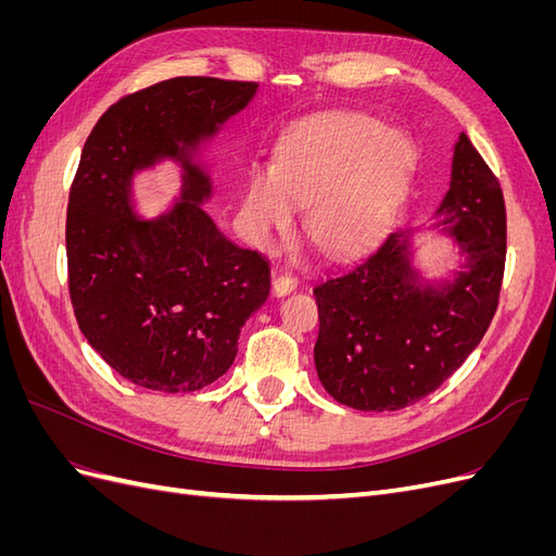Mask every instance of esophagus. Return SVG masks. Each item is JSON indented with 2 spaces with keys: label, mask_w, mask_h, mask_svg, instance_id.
Here are the masks:
<instances>
[{
  "label": "esophagus",
  "mask_w": 556,
  "mask_h": 556,
  "mask_svg": "<svg viewBox=\"0 0 556 556\" xmlns=\"http://www.w3.org/2000/svg\"><path fill=\"white\" fill-rule=\"evenodd\" d=\"M296 288V278L292 274H278L274 278V294L282 296V294H290Z\"/></svg>",
  "instance_id": "esophagus-1"
}]
</instances>
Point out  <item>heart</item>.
Masks as SVG:
<instances>
[{"label":"heart","mask_w":556,"mask_h":556,"mask_svg":"<svg viewBox=\"0 0 556 556\" xmlns=\"http://www.w3.org/2000/svg\"><path fill=\"white\" fill-rule=\"evenodd\" d=\"M410 146L366 115H329L292 134L276 166L248 176L243 223L257 243L294 223L313 200L306 227L329 252L366 245L384 227L406 185Z\"/></svg>","instance_id":"obj_1"}]
</instances>
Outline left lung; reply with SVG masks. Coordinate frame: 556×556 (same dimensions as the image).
<instances>
[{"label": "left lung", "instance_id": "8db88e82", "mask_svg": "<svg viewBox=\"0 0 556 556\" xmlns=\"http://www.w3.org/2000/svg\"><path fill=\"white\" fill-rule=\"evenodd\" d=\"M466 255L452 282L422 285L396 229L345 271L315 285V368L355 410H401L425 399L476 350L498 306L506 268V204L494 172L459 134L452 180L435 211Z\"/></svg>", "mask_w": 556, "mask_h": 556}]
</instances>
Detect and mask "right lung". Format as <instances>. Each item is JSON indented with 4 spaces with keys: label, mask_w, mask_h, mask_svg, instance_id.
Listing matches in <instances>:
<instances>
[{
    "label": "right lung",
    "mask_w": 556,
    "mask_h": 556,
    "mask_svg": "<svg viewBox=\"0 0 556 556\" xmlns=\"http://www.w3.org/2000/svg\"><path fill=\"white\" fill-rule=\"evenodd\" d=\"M255 92L252 80H162L117 99L83 146L66 206L74 315L102 359L146 390L194 392L220 378L271 288L260 252L233 245L201 211L211 180L188 157ZM164 156L184 164L181 201L139 222L130 176Z\"/></svg>",
    "instance_id": "obj_1"
}]
</instances>
